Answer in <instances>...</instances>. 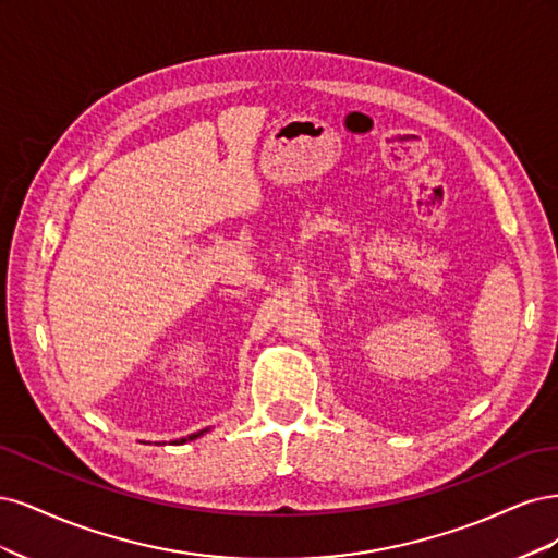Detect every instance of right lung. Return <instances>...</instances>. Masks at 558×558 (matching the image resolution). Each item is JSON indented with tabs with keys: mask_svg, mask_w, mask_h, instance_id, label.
<instances>
[{
	"mask_svg": "<svg viewBox=\"0 0 558 558\" xmlns=\"http://www.w3.org/2000/svg\"><path fill=\"white\" fill-rule=\"evenodd\" d=\"M209 428H205V430H197V433H191L189 437H181V440H174V445H183V442H189V440H197L199 435H205Z\"/></svg>",
	"mask_w": 558,
	"mask_h": 558,
	"instance_id": "1",
	"label": "right lung"
}]
</instances>
